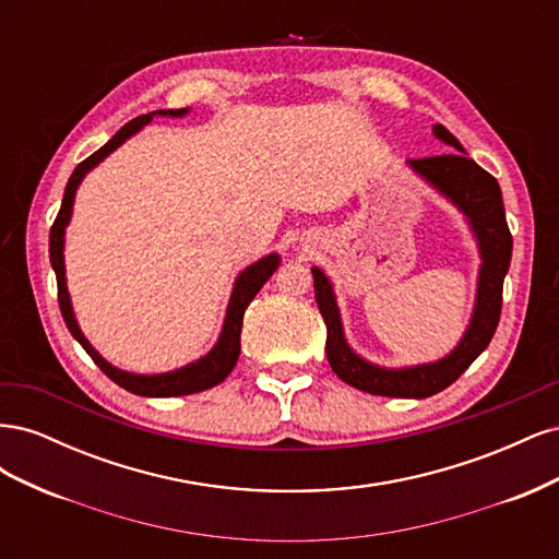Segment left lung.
I'll return each mask as SVG.
<instances>
[{
	"label": "left lung",
	"instance_id": "1",
	"mask_svg": "<svg viewBox=\"0 0 559 559\" xmlns=\"http://www.w3.org/2000/svg\"><path fill=\"white\" fill-rule=\"evenodd\" d=\"M433 134L436 140L460 151V154L408 160V165L413 167V173L431 183L438 193L448 198L466 216V224L478 242L483 261L478 270L473 314L456 347L443 359L408 368H382L366 361L345 341L341 310H337L329 277L319 267H312L314 298L326 324V357L333 373L349 386L376 396L427 399L443 392L485 352L497 331L501 314L503 277L509 273L513 251L501 189L492 175L485 173L476 160L466 156L464 146L456 142L445 126H433Z\"/></svg>",
	"mask_w": 559,
	"mask_h": 559
}]
</instances>
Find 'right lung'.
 I'll list each match as a JSON object with an SVG mask.
<instances>
[{
	"label": "right lung",
	"instance_id": "add662e5",
	"mask_svg": "<svg viewBox=\"0 0 559 559\" xmlns=\"http://www.w3.org/2000/svg\"><path fill=\"white\" fill-rule=\"evenodd\" d=\"M189 109H158V111H151L146 116H138L134 121L126 123L121 130H118L114 138L103 146L97 148L93 156H88L83 163L76 165V170L72 173L70 181L64 186V198H62V205L60 212L56 216L53 226H50V240H48V251H50V265L56 270V280H58V302H60V312L67 329L76 337L81 343V347L88 352V357L99 366L103 373L114 380L118 386L128 389V392L138 394V396H186V394H195V392H205V389L224 382L228 378L230 370L238 364L240 357V333H242V317L249 302L253 300L261 292V286L273 277L275 270L280 267V257L277 253H267V257L259 259L257 263L247 265L242 273L238 275L233 284V294L228 300V310H226V319H224V329L222 335H218L216 345L205 354V357H200L198 361L186 364L177 370H170V373H156V376H140V373H128V370H121L111 366L103 354H99L91 343L88 337L81 333L79 324H76V317L72 310V298L70 292H67V277H64V228L70 226V218H72V207H74V195L79 183L83 181L95 165L103 163L111 151H116L121 146L126 140H130L132 134H138L144 126L151 123V118L154 116H186Z\"/></svg>",
	"mask_w": 559,
	"mask_h": 559
}]
</instances>
